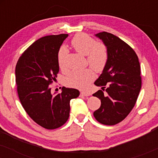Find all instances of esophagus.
I'll list each match as a JSON object with an SVG mask.
<instances>
[{"mask_svg": "<svg viewBox=\"0 0 158 158\" xmlns=\"http://www.w3.org/2000/svg\"><path fill=\"white\" fill-rule=\"evenodd\" d=\"M80 95L82 96V97H89L90 94L86 93V92H84V91H81L80 93Z\"/></svg>", "mask_w": 158, "mask_h": 158, "instance_id": "34e87169", "label": "esophagus"}]
</instances>
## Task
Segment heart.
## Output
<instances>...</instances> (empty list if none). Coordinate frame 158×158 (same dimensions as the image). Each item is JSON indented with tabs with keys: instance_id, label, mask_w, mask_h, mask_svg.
<instances>
[{
	"instance_id": "heart-1",
	"label": "heart",
	"mask_w": 158,
	"mask_h": 158,
	"mask_svg": "<svg viewBox=\"0 0 158 158\" xmlns=\"http://www.w3.org/2000/svg\"><path fill=\"white\" fill-rule=\"evenodd\" d=\"M71 44L76 51L83 56H87L88 64L96 71L103 70L108 60V50L102 43H97L89 35L85 33H79L73 38ZM66 49L61 48L58 53V64L61 68L64 67ZM94 73L90 68L81 70H74L67 77L66 83L68 86L77 88H86L90 81L94 79Z\"/></svg>"
}]
</instances>
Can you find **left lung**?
<instances>
[{
    "label": "left lung",
    "instance_id": "8db88e82",
    "mask_svg": "<svg viewBox=\"0 0 158 158\" xmlns=\"http://www.w3.org/2000/svg\"><path fill=\"white\" fill-rule=\"evenodd\" d=\"M95 36L106 47L108 60L94 82L102 88L93 94L101 100L94 116L99 123L113 126L126 118L135 106L141 88L140 65L133 49L117 36L107 32Z\"/></svg>",
    "mask_w": 158,
    "mask_h": 158
}]
</instances>
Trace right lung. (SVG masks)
Returning <instances> with one entry per match:
<instances>
[{
	"mask_svg": "<svg viewBox=\"0 0 158 158\" xmlns=\"http://www.w3.org/2000/svg\"><path fill=\"white\" fill-rule=\"evenodd\" d=\"M68 34L47 35L23 52L15 67V81L23 108L32 120L47 129L64 125L70 115V101L79 96L75 88L62 87L52 94L50 84L59 71L58 53Z\"/></svg>",
	"mask_w": 158,
	"mask_h": 158,
	"instance_id": "add662e5",
	"label": "right lung"
}]
</instances>
